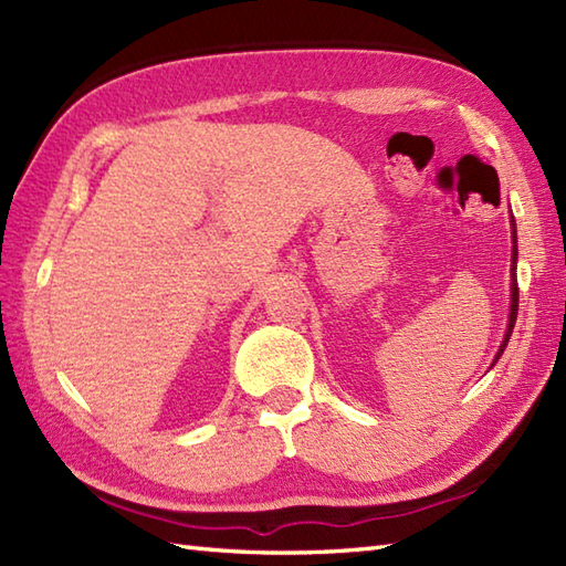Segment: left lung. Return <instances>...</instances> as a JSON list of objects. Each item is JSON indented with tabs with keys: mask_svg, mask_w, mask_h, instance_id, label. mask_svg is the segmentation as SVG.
Instances as JSON below:
<instances>
[{
	"mask_svg": "<svg viewBox=\"0 0 566 566\" xmlns=\"http://www.w3.org/2000/svg\"><path fill=\"white\" fill-rule=\"evenodd\" d=\"M515 262H518V240H515V223H513V286H511V316H509V331H506V338H503V343H501V347H499V355H496V359L503 355V350H506L509 338H511L513 326H515V318H518V282H515Z\"/></svg>",
	"mask_w": 566,
	"mask_h": 566,
	"instance_id": "8db88e82",
	"label": "left lung"
}]
</instances>
